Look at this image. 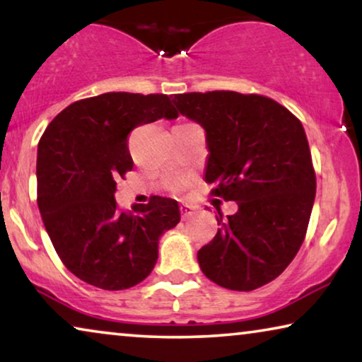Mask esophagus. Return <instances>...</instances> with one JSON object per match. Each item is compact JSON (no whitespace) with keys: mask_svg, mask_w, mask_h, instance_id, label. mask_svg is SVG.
<instances>
[{"mask_svg":"<svg viewBox=\"0 0 362 362\" xmlns=\"http://www.w3.org/2000/svg\"><path fill=\"white\" fill-rule=\"evenodd\" d=\"M180 209H181V214H182V219H189V217L192 216V214H194V207H192V206H189V204H181L180 206Z\"/></svg>","mask_w":362,"mask_h":362,"instance_id":"1","label":"esophagus"}]
</instances>
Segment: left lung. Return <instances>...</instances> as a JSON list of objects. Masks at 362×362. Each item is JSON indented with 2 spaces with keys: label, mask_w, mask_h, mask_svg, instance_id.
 I'll return each mask as SVG.
<instances>
[{
  "label": "left lung",
  "mask_w": 362,
  "mask_h": 362,
  "mask_svg": "<svg viewBox=\"0 0 362 362\" xmlns=\"http://www.w3.org/2000/svg\"><path fill=\"white\" fill-rule=\"evenodd\" d=\"M177 112L206 132V182L235 201V214L197 252L207 279L250 291L275 280L295 259L313 209L316 176L303 125L290 110L255 93H177Z\"/></svg>",
  "instance_id": "1"
}]
</instances>
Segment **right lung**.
Listing matches in <instances>:
<instances>
[{"mask_svg":"<svg viewBox=\"0 0 362 362\" xmlns=\"http://www.w3.org/2000/svg\"><path fill=\"white\" fill-rule=\"evenodd\" d=\"M177 118L163 93L108 92L64 108L37 146V206L59 259L77 279L125 290L151 274L160 237L181 219L175 199L153 196L120 211L117 181L132 171L133 128Z\"/></svg>","mask_w":362,"mask_h":362,"instance_id":"add662e5","label":"right lung"}]
</instances>
